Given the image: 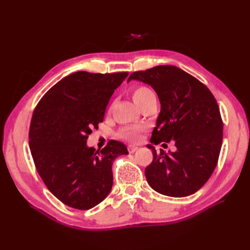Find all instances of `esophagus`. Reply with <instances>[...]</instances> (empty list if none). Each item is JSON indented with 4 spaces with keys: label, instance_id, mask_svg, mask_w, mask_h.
Here are the masks:
<instances>
[{
    "label": "esophagus",
    "instance_id": "34e87169",
    "mask_svg": "<svg viewBox=\"0 0 250 250\" xmlns=\"http://www.w3.org/2000/svg\"><path fill=\"white\" fill-rule=\"evenodd\" d=\"M127 148H128V152H129V153H133V152H135V151L138 150V147L137 146H133V145H129Z\"/></svg>",
    "mask_w": 250,
    "mask_h": 250
}]
</instances>
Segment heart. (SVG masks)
Masks as SVG:
<instances>
[{"instance_id": "b5f03b06", "label": "heart", "mask_w": 250, "mask_h": 250, "mask_svg": "<svg viewBox=\"0 0 250 250\" xmlns=\"http://www.w3.org/2000/svg\"><path fill=\"white\" fill-rule=\"evenodd\" d=\"M131 97L134 103L141 107L142 105L148 101L151 98L155 97L152 90L145 85L134 86L131 89ZM143 131V128L140 126H125L121 128L119 135L127 141L138 142L140 140V133Z\"/></svg>"}]
</instances>
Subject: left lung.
<instances>
[{
	"mask_svg": "<svg viewBox=\"0 0 250 250\" xmlns=\"http://www.w3.org/2000/svg\"><path fill=\"white\" fill-rule=\"evenodd\" d=\"M132 79L151 85L161 101L150 142L173 141L176 147L166 153L147 145L153 154L145 169L148 184L171 197L194 194L214 172L221 150L223 122L215 97L202 82L174 65L133 72L128 81Z\"/></svg>",
	"mask_w": 250,
	"mask_h": 250,
	"instance_id": "1",
	"label": "left lung"
}]
</instances>
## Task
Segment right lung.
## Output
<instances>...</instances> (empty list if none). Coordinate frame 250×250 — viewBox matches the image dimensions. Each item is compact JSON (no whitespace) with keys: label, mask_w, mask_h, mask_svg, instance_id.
<instances>
[{"label":"right lung","mask_w":250,"mask_h":250,"mask_svg":"<svg viewBox=\"0 0 250 250\" xmlns=\"http://www.w3.org/2000/svg\"><path fill=\"white\" fill-rule=\"evenodd\" d=\"M127 76V72L71 74L52 86L33 111L29 146L35 168L49 191L67 207L86 210L106 198L112 163L128 154L126 146L113 140L102 150L86 146Z\"/></svg>","instance_id":"right-lung-1"}]
</instances>
